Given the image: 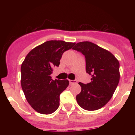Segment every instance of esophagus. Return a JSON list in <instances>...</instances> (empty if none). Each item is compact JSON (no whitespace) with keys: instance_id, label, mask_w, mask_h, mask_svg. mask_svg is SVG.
Returning <instances> with one entry per match:
<instances>
[{"instance_id":"esophagus-1","label":"esophagus","mask_w":135,"mask_h":135,"mask_svg":"<svg viewBox=\"0 0 135 135\" xmlns=\"http://www.w3.org/2000/svg\"><path fill=\"white\" fill-rule=\"evenodd\" d=\"M69 83L70 84H72L77 83V80H69Z\"/></svg>"}]
</instances>
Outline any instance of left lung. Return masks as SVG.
Instances as JSON below:
<instances>
[{
	"instance_id": "1",
	"label": "left lung",
	"mask_w": 135,
	"mask_h": 135,
	"mask_svg": "<svg viewBox=\"0 0 135 135\" xmlns=\"http://www.w3.org/2000/svg\"><path fill=\"white\" fill-rule=\"evenodd\" d=\"M86 58V73L91 75L89 83H79L81 91L76 96L78 104L86 110H96L109 102L117 87L119 63L107 50L91 42H80L72 48Z\"/></svg>"
}]
</instances>
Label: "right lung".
Returning a JSON list of instances; mask_svg holds the SVG:
<instances>
[{
    "label": "right lung",
    "instance_id": "1",
    "mask_svg": "<svg viewBox=\"0 0 135 135\" xmlns=\"http://www.w3.org/2000/svg\"><path fill=\"white\" fill-rule=\"evenodd\" d=\"M75 44L49 41L33 48L21 67V88L27 102L35 111L50 114L60 106V95L69 84L67 79L53 80V68L59 66L63 52Z\"/></svg>",
    "mask_w": 135,
    "mask_h": 135
}]
</instances>
